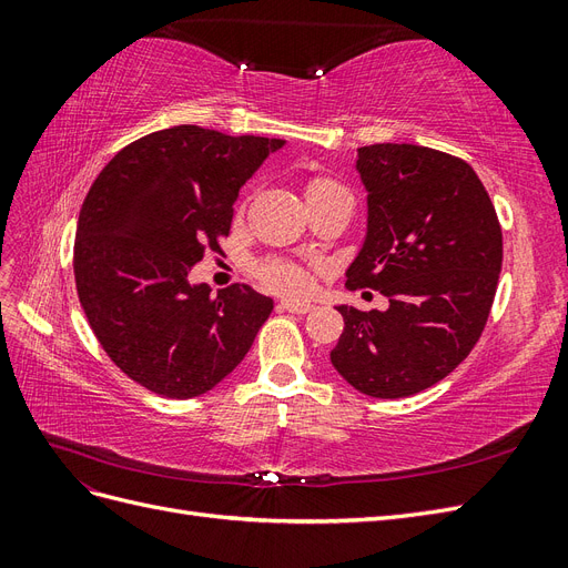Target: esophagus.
<instances>
[{
  "label": "esophagus",
  "mask_w": 568,
  "mask_h": 568,
  "mask_svg": "<svg viewBox=\"0 0 568 568\" xmlns=\"http://www.w3.org/2000/svg\"><path fill=\"white\" fill-rule=\"evenodd\" d=\"M277 307H280V311L291 313V315H305V313L313 311L311 303H301V301H282Z\"/></svg>",
  "instance_id": "34e87169"
}]
</instances>
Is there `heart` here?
<instances>
[{
	"mask_svg": "<svg viewBox=\"0 0 568 568\" xmlns=\"http://www.w3.org/2000/svg\"><path fill=\"white\" fill-rule=\"evenodd\" d=\"M332 189H343V186L332 178L315 175L305 184V199L322 192H332ZM257 277H261V282L272 291H280V294H288V296L303 294L307 288L305 270L291 261H265L261 267H257Z\"/></svg>",
	"mask_w": 568,
	"mask_h": 568,
	"instance_id": "heart-1",
	"label": "heart"
}]
</instances>
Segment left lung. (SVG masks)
<instances>
[{
    "mask_svg": "<svg viewBox=\"0 0 568 568\" xmlns=\"http://www.w3.org/2000/svg\"><path fill=\"white\" fill-rule=\"evenodd\" d=\"M367 239L346 286L388 307L341 305L332 365L372 398H407L445 379L486 329L503 267V227L474 168L417 144L357 149Z\"/></svg>",
    "mask_w": 568,
    "mask_h": 568,
    "instance_id": "1",
    "label": "left lung"
}]
</instances>
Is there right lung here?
<instances>
[{"mask_svg":"<svg viewBox=\"0 0 568 568\" xmlns=\"http://www.w3.org/2000/svg\"><path fill=\"white\" fill-rule=\"evenodd\" d=\"M284 140L199 125L120 149L82 201L73 272L101 348L134 384L194 398L242 363L272 298L232 284L213 298L186 274L222 251L239 189Z\"/></svg>","mask_w":568,"mask_h":568,"instance_id":"right-lung-1","label":"right lung"}]
</instances>
